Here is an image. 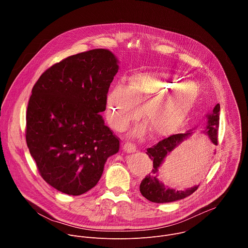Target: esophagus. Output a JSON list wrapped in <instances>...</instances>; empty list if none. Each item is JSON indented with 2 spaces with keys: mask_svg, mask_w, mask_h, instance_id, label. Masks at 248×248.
<instances>
[{
  "mask_svg": "<svg viewBox=\"0 0 248 248\" xmlns=\"http://www.w3.org/2000/svg\"><path fill=\"white\" fill-rule=\"evenodd\" d=\"M123 149L128 153H133V152H136L137 145L133 142H126L123 146Z\"/></svg>",
  "mask_w": 248,
  "mask_h": 248,
  "instance_id": "esophagus-1",
  "label": "esophagus"
}]
</instances>
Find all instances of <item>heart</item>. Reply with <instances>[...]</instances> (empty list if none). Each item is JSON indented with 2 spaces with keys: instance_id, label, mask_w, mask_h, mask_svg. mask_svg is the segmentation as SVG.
Here are the masks:
<instances>
[{
  "instance_id": "heart-1",
  "label": "heart",
  "mask_w": 248,
  "mask_h": 248,
  "mask_svg": "<svg viewBox=\"0 0 248 248\" xmlns=\"http://www.w3.org/2000/svg\"><path fill=\"white\" fill-rule=\"evenodd\" d=\"M178 75L166 72H148L133 76L128 87L117 85L107 101V118L110 126L125 131L141 116L154 135L165 136L174 132L198 99L195 85L185 82ZM145 124L138 126L134 136L145 133Z\"/></svg>"
}]
</instances>
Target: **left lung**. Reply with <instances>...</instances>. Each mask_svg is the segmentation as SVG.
Wrapping results in <instances>:
<instances>
[{"mask_svg": "<svg viewBox=\"0 0 248 248\" xmlns=\"http://www.w3.org/2000/svg\"><path fill=\"white\" fill-rule=\"evenodd\" d=\"M219 111L220 105L217 104L212 113L207 116L208 121L206 125L205 134L208 136L209 140L214 145L218 144V127H219ZM192 131L187 132L185 134H175L171 135L169 138H166L160 140L153 147L147 149V155L151 160H153V169L151 172L146 175L140 185V191L141 195L146 198L148 201L157 203L163 202H170L174 201H178L184 199L191 194H193L199 187L195 186L190 189H186L185 191L179 190L175 191L173 189L166 187L162 182L157 179V173L159 167L163 163L167 154H170L180 142L189 139L192 136Z\"/></svg>", "mask_w": 248, "mask_h": 248, "instance_id": "1", "label": "left lung"}]
</instances>
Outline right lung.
Segmentation results:
<instances>
[{"instance_id":"right-lung-1","label":"right lung","mask_w":248,"mask_h":248,"mask_svg":"<svg viewBox=\"0 0 248 248\" xmlns=\"http://www.w3.org/2000/svg\"><path fill=\"white\" fill-rule=\"evenodd\" d=\"M118 72L108 49L81 52L54 64L32 89L26 142L41 176L58 191L78 196L100 180L119 139L105 125L108 92Z\"/></svg>"}]
</instances>
